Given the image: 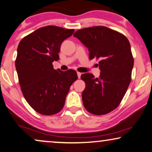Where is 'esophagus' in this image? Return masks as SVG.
Instances as JSON below:
<instances>
[{"label":"esophagus","instance_id":"1","mask_svg":"<svg viewBox=\"0 0 152 152\" xmlns=\"http://www.w3.org/2000/svg\"><path fill=\"white\" fill-rule=\"evenodd\" d=\"M77 75H78V78H80V76H81V73L77 72Z\"/></svg>","mask_w":152,"mask_h":152}]
</instances>
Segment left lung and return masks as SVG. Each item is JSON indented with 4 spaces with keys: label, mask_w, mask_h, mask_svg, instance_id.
<instances>
[{
    "label": "left lung",
    "mask_w": 152,
    "mask_h": 152,
    "mask_svg": "<svg viewBox=\"0 0 152 152\" xmlns=\"http://www.w3.org/2000/svg\"><path fill=\"white\" fill-rule=\"evenodd\" d=\"M88 48L89 58L99 59L100 76L86 73L82 93L85 108L101 115L115 110L122 102L131 80L133 58L129 40L124 35L105 26L78 30L74 34Z\"/></svg>",
    "instance_id": "left-lung-1"
}]
</instances>
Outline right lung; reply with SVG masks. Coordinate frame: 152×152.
Segmentation results:
<instances>
[{
    "label": "right lung",
    "instance_id": "add662e5",
    "mask_svg": "<svg viewBox=\"0 0 152 152\" xmlns=\"http://www.w3.org/2000/svg\"><path fill=\"white\" fill-rule=\"evenodd\" d=\"M74 32L45 26L23 37L18 46L15 66L21 92L28 104L42 115L59 113L70 86L78 78L76 71L56 70L52 64L59 60L62 42Z\"/></svg>",
    "mask_w": 152,
    "mask_h": 152
}]
</instances>
